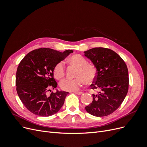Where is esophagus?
<instances>
[{"label": "esophagus", "mask_w": 147, "mask_h": 147, "mask_svg": "<svg viewBox=\"0 0 147 147\" xmlns=\"http://www.w3.org/2000/svg\"><path fill=\"white\" fill-rule=\"evenodd\" d=\"M74 92L75 93V94H77L78 95H81V94H83L82 92Z\"/></svg>", "instance_id": "obj_1"}]
</instances>
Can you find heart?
Instances as JSON below:
<instances>
[{"label": "heart", "mask_w": 147, "mask_h": 147, "mask_svg": "<svg viewBox=\"0 0 147 147\" xmlns=\"http://www.w3.org/2000/svg\"><path fill=\"white\" fill-rule=\"evenodd\" d=\"M69 63L77 67L75 79L67 78L60 83V87L65 91H77L84 82L91 84L94 82L97 77V70L95 67L88 64L84 57L80 55H75L68 59ZM53 74L57 80L63 78L65 75V67L63 62H59L54 68Z\"/></svg>", "instance_id": "heart-1"}]
</instances>
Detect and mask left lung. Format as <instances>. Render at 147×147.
Listing matches in <instances>:
<instances>
[{
    "instance_id": "8db88e82",
    "label": "left lung",
    "mask_w": 147,
    "mask_h": 147,
    "mask_svg": "<svg viewBox=\"0 0 147 147\" xmlns=\"http://www.w3.org/2000/svg\"><path fill=\"white\" fill-rule=\"evenodd\" d=\"M94 64L97 77L92 89V103L85 107L95 117H105L115 112L122 104L128 91L129 75L126 64L117 53L105 48H94L84 52Z\"/></svg>"
}]
</instances>
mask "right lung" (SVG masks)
Wrapping results in <instances>:
<instances>
[{
    "mask_svg": "<svg viewBox=\"0 0 147 147\" xmlns=\"http://www.w3.org/2000/svg\"><path fill=\"white\" fill-rule=\"evenodd\" d=\"M73 50L61 53L43 48L26 55L18 67L16 91L20 100L30 112L40 117H50L63 107L68 92L56 90L48 96L50 88L57 87L53 70L55 65L64 60Z\"/></svg>",
    "mask_w": 147,
    "mask_h": 147,
    "instance_id": "obj_1",
    "label": "right lung"
}]
</instances>
